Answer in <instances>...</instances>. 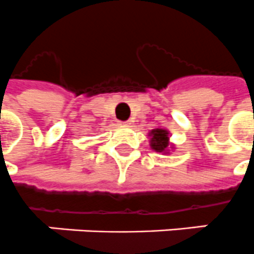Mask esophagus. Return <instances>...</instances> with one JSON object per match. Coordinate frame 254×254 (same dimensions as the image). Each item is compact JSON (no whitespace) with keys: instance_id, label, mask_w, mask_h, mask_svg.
<instances>
[{"instance_id":"1","label":"esophagus","mask_w":254,"mask_h":254,"mask_svg":"<svg viewBox=\"0 0 254 254\" xmlns=\"http://www.w3.org/2000/svg\"><path fill=\"white\" fill-rule=\"evenodd\" d=\"M121 126H125V127H129L131 126V122H123V123H121Z\"/></svg>"}]
</instances>
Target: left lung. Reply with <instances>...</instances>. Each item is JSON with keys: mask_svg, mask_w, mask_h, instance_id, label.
Segmentation results:
<instances>
[{"mask_svg": "<svg viewBox=\"0 0 254 254\" xmlns=\"http://www.w3.org/2000/svg\"><path fill=\"white\" fill-rule=\"evenodd\" d=\"M149 136V145L155 152L162 155H170L173 149H176L173 143H170L169 129L164 127H156L148 132Z\"/></svg>", "mask_w": 254, "mask_h": 254, "instance_id": "8db88e82", "label": "left lung"}]
</instances>
